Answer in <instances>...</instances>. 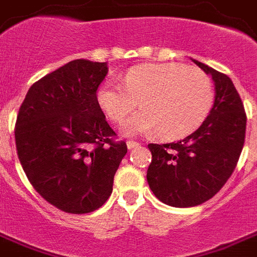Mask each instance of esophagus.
Here are the masks:
<instances>
[{
    "mask_svg": "<svg viewBox=\"0 0 257 257\" xmlns=\"http://www.w3.org/2000/svg\"><path fill=\"white\" fill-rule=\"evenodd\" d=\"M138 146H139V143H138V142L127 141V148H128V150H133V148L138 147Z\"/></svg>",
    "mask_w": 257,
    "mask_h": 257,
    "instance_id": "obj_1",
    "label": "esophagus"
}]
</instances>
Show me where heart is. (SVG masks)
<instances>
[{"instance_id":"obj_1","label":"heart","mask_w":257,"mask_h":257,"mask_svg":"<svg viewBox=\"0 0 257 257\" xmlns=\"http://www.w3.org/2000/svg\"><path fill=\"white\" fill-rule=\"evenodd\" d=\"M214 86L206 73L179 63L133 67L123 82L106 78L97 89V102L110 119L126 120L127 135L156 131L165 141L188 137L205 122L214 105Z\"/></svg>"}]
</instances>
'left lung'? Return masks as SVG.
<instances>
[{
  "label": "left lung",
  "instance_id": "obj_1",
  "mask_svg": "<svg viewBox=\"0 0 257 257\" xmlns=\"http://www.w3.org/2000/svg\"><path fill=\"white\" fill-rule=\"evenodd\" d=\"M215 85L213 109L189 137L176 143L148 144L152 162L147 181L165 205L192 207L220 190L238 164L245 138L244 106L231 78L194 60Z\"/></svg>",
  "mask_w": 257,
  "mask_h": 257
}]
</instances>
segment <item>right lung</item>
Wrapping results in <instances>:
<instances>
[{
  "label": "right lung",
  "mask_w": 257,
  "mask_h": 257,
  "mask_svg": "<svg viewBox=\"0 0 257 257\" xmlns=\"http://www.w3.org/2000/svg\"><path fill=\"white\" fill-rule=\"evenodd\" d=\"M107 69V63L69 61L33 84L19 107V162L34 189L65 213L102 206L127 154L97 102Z\"/></svg>",
  "instance_id": "right-lung-1"
}]
</instances>
